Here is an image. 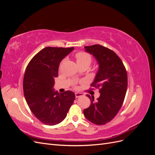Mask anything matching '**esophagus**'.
Instances as JSON below:
<instances>
[{
  "label": "esophagus",
  "mask_w": 155,
  "mask_h": 155,
  "mask_svg": "<svg viewBox=\"0 0 155 155\" xmlns=\"http://www.w3.org/2000/svg\"><path fill=\"white\" fill-rule=\"evenodd\" d=\"M75 96H76V98H78V97H81V96H83V94L82 93H79V92H77V93L75 94Z\"/></svg>",
  "instance_id": "esophagus-1"
}]
</instances>
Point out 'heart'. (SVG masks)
Here are the masks:
<instances>
[{
	"label": "heart",
	"mask_w": 155,
	"mask_h": 155,
	"mask_svg": "<svg viewBox=\"0 0 155 155\" xmlns=\"http://www.w3.org/2000/svg\"><path fill=\"white\" fill-rule=\"evenodd\" d=\"M76 58L78 64H90L92 61V58L91 55L85 52V51H79L76 54Z\"/></svg>",
	"instance_id": "1"
}]
</instances>
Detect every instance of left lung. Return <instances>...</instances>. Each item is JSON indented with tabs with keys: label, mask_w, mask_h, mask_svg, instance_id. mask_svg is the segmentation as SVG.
Returning a JSON list of instances; mask_svg holds the SVG:
<instances>
[{
	"label": "left lung",
	"mask_w": 155,
	"mask_h": 155,
	"mask_svg": "<svg viewBox=\"0 0 155 155\" xmlns=\"http://www.w3.org/2000/svg\"><path fill=\"white\" fill-rule=\"evenodd\" d=\"M96 59L99 68L91 86L100 88V97L87 94L91 105L83 114L91 122L104 125L113 119L122 105L127 88V74L120 58L113 51L100 45L85 46Z\"/></svg>",
	"instance_id": "8db88e82"
}]
</instances>
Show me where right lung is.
<instances>
[{"label": "right lung", "mask_w": 155, "mask_h": 155, "mask_svg": "<svg viewBox=\"0 0 155 155\" xmlns=\"http://www.w3.org/2000/svg\"><path fill=\"white\" fill-rule=\"evenodd\" d=\"M74 49L46 47L31 59L26 67L23 80L25 99L32 113L45 125L61 122L75 100L73 92L58 93L53 88L59 63Z\"/></svg>", "instance_id": "obj_1"}]
</instances>
